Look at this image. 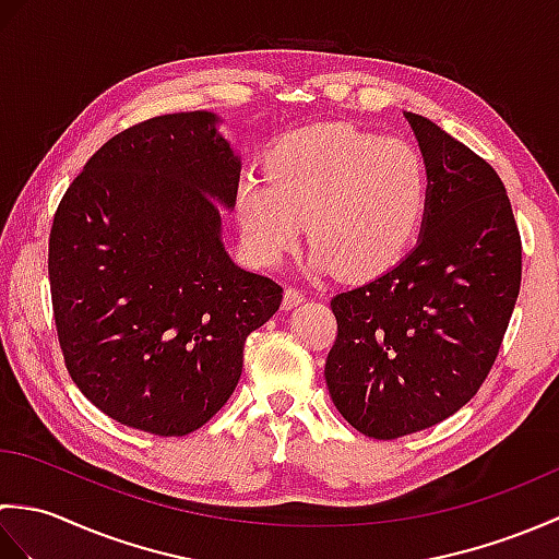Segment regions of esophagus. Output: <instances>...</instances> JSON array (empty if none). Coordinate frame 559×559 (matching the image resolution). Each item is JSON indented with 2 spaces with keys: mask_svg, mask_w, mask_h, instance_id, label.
I'll return each mask as SVG.
<instances>
[{
  "mask_svg": "<svg viewBox=\"0 0 559 559\" xmlns=\"http://www.w3.org/2000/svg\"><path fill=\"white\" fill-rule=\"evenodd\" d=\"M302 300H305V293L295 286H288L286 293H283V307H286V310H290V307H295V305H300Z\"/></svg>",
  "mask_w": 559,
  "mask_h": 559,
  "instance_id": "1",
  "label": "esophagus"
}]
</instances>
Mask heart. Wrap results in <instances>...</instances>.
Instances as JSON below:
<instances>
[{
	"label": "heart",
	"mask_w": 559,
	"mask_h": 559,
	"mask_svg": "<svg viewBox=\"0 0 559 559\" xmlns=\"http://www.w3.org/2000/svg\"><path fill=\"white\" fill-rule=\"evenodd\" d=\"M427 199L430 163L418 144L324 122L281 136L266 153L264 177L237 185L235 211L259 264L276 266L305 221L312 269L367 278L406 252Z\"/></svg>",
	"instance_id": "b5f03b06"
}]
</instances>
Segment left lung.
<instances>
[{
	"instance_id": "left-lung-1",
	"label": "left lung",
	"mask_w": 559,
	"mask_h": 559,
	"mask_svg": "<svg viewBox=\"0 0 559 559\" xmlns=\"http://www.w3.org/2000/svg\"><path fill=\"white\" fill-rule=\"evenodd\" d=\"M406 117L430 163L420 242L331 300L329 394L372 439L425 430L478 394L521 286V235L500 175L423 115Z\"/></svg>"
}]
</instances>
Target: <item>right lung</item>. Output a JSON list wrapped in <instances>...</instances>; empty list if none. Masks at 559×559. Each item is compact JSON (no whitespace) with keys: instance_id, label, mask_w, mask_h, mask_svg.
Masks as SVG:
<instances>
[{"instance_id":"add662e5","label":"right lung","mask_w":559,"mask_h":559,"mask_svg":"<svg viewBox=\"0 0 559 559\" xmlns=\"http://www.w3.org/2000/svg\"><path fill=\"white\" fill-rule=\"evenodd\" d=\"M211 112L139 122L93 153L50 230L52 314L64 365L93 406L158 437L216 415L242 374L245 341L283 288L235 266L216 201L240 160Z\"/></svg>"}]
</instances>
